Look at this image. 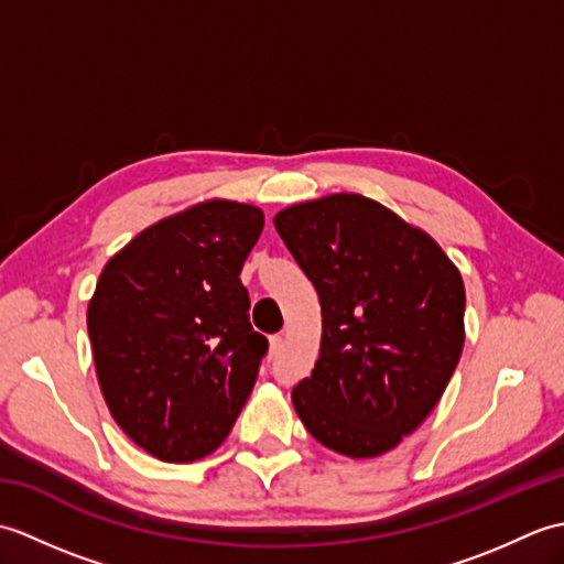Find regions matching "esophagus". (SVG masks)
Listing matches in <instances>:
<instances>
[{
	"label": "esophagus",
	"instance_id": "obj_1",
	"mask_svg": "<svg viewBox=\"0 0 564 564\" xmlns=\"http://www.w3.org/2000/svg\"><path fill=\"white\" fill-rule=\"evenodd\" d=\"M283 349V337H279V334H273V337H269V354L271 356H279Z\"/></svg>",
	"mask_w": 564,
	"mask_h": 564
}]
</instances>
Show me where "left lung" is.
<instances>
[{
	"mask_svg": "<svg viewBox=\"0 0 564 564\" xmlns=\"http://www.w3.org/2000/svg\"><path fill=\"white\" fill-rule=\"evenodd\" d=\"M273 225L322 305L319 358L291 394L297 416L349 458L392 451L460 361V271L424 230L358 194L297 203Z\"/></svg>",
	"mask_w": 564,
	"mask_h": 564,
	"instance_id": "1",
	"label": "left lung"
}]
</instances>
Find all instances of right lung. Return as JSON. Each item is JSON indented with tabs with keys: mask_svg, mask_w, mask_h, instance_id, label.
Segmentation results:
<instances>
[{
	"mask_svg": "<svg viewBox=\"0 0 564 564\" xmlns=\"http://www.w3.org/2000/svg\"><path fill=\"white\" fill-rule=\"evenodd\" d=\"M263 213L203 200L150 225L106 263L87 310L109 412L164 463L206 458L230 434L269 349L239 281Z\"/></svg>",
	"mask_w": 564,
	"mask_h": 564,
	"instance_id": "add662e5",
	"label": "right lung"
}]
</instances>
